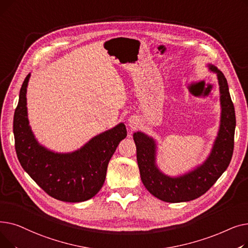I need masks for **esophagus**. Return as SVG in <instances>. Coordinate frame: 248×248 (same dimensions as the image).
<instances>
[{"mask_svg":"<svg viewBox=\"0 0 248 248\" xmlns=\"http://www.w3.org/2000/svg\"><path fill=\"white\" fill-rule=\"evenodd\" d=\"M127 125L129 126V128H131V129L137 128V126L139 125V120L135 116L129 117L128 121H127Z\"/></svg>","mask_w":248,"mask_h":248,"instance_id":"34e87169","label":"esophagus"}]
</instances>
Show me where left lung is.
<instances>
[{
	"instance_id": "obj_1",
	"label": "left lung",
	"mask_w": 248,
	"mask_h": 248,
	"mask_svg": "<svg viewBox=\"0 0 248 248\" xmlns=\"http://www.w3.org/2000/svg\"><path fill=\"white\" fill-rule=\"evenodd\" d=\"M217 74L220 91L221 116L217 137L203 164L184 175L171 177L157 166V142L142 132L134 134L137 161L142 184L155 198L169 203L188 202L209 190L222 175L232 158L235 132V110L224 74L212 64L207 65Z\"/></svg>"
}]
</instances>
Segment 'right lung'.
Segmentation results:
<instances>
[{"mask_svg":"<svg viewBox=\"0 0 248 248\" xmlns=\"http://www.w3.org/2000/svg\"><path fill=\"white\" fill-rule=\"evenodd\" d=\"M22 84L14 114L13 132L18 160L24 170L48 195L64 202H83L98 193L108 165L117 146L126 137L124 123L103 132L71 153H55L40 145L29 124L27 86Z\"/></svg>","mask_w":248,"mask_h":248,"instance_id":"1","label":"right lung"}]
</instances>
